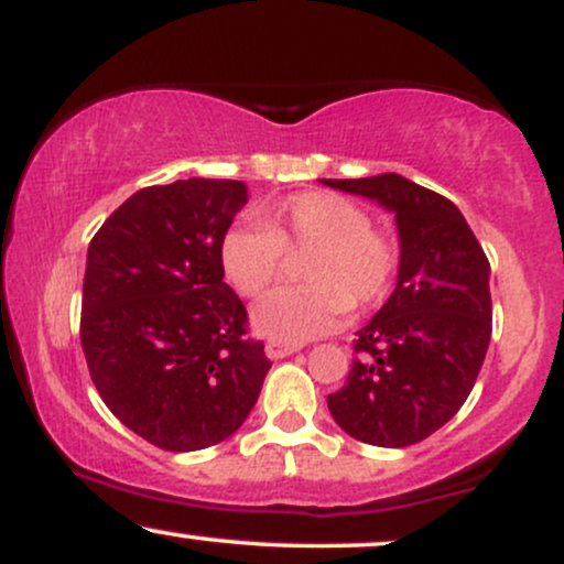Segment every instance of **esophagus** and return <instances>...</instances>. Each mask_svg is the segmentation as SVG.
I'll use <instances>...</instances> for the list:
<instances>
[{"mask_svg":"<svg viewBox=\"0 0 564 564\" xmlns=\"http://www.w3.org/2000/svg\"><path fill=\"white\" fill-rule=\"evenodd\" d=\"M294 351H300V347H294V344H286V341H278V338H270V341L264 344V355L270 359H283L294 355Z\"/></svg>","mask_w":564,"mask_h":564,"instance_id":"34e87169","label":"esophagus"}]
</instances>
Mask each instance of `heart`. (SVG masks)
<instances>
[{
  "label": "heart",
  "mask_w": 564,
  "mask_h": 564,
  "mask_svg": "<svg viewBox=\"0 0 564 564\" xmlns=\"http://www.w3.org/2000/svg\"><path fill=\"white\" fill-rule=\"evenodd\" d=\"M289 254L302 262L307 286L278 289L257 304L254 328L286 344L328 334L351 304L372 307L391 294L399 273V241L372 228V215L347 196L302 192L275 202L262 223H241L220 241L228 283L243 296H260L281 275Z\"/></svg>",
  "instance_id": "b5f03b06"
}]
</instances>
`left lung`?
<instances>
[{"instance_id": "left-lung-1", "label": "left lung", "mask_w": 564, "mask_h": 564, "mask_svg": "<svg viewBox=\"0 0 564 564\" xmlns=\"http://www.w3.org/2000/svg\"><path fill=\"white\" fill-rule=\"evenodd\" d=\"M323 183L391 209L402 249L397 289L357 330L349 378L328 410L365 444H417L449 423L476 386L491 341V268L446 196L397 173Z\"/></svg>"}]
</instances>
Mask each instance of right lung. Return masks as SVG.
I'll return each mask as SVG.
<instances>
[{"label":"right lung","instance_id":"obj_1","mask_svg":"<svg viewBox=\"0 0 564 564\" xmlns=\"http://www.w3.org/2000/svg\"><path fill=\"white\" fill-rule=\"evenodd\" d=\"M247 199L243 181L147 186L88 243V372L112 415L160 449L196 452L239 431L270 370L223 281L220 241Z\"/></svg>","mask_w":564,"mask_h":564}]
</instances>
